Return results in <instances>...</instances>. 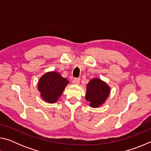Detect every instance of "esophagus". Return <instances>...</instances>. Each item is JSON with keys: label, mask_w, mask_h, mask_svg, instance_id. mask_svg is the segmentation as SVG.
I'll return each mask as SVG.
<instances>
[{"label": "esophagus", "mask_w": 151, "mask_h": 151, "mask_svg": "<svg viewBox=\"0 0 151 151\" xmlns=\"http://www.w3.org/2000/svg\"><path fill=\"white\" fill-rule=\"evenodd\" d=\"M73 83L75 85H78L80 83V78H75L73 80Z\"/></svg>", "instance_id": "obj_1"}]
</instances>
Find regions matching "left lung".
Wrapping results in <instances>:
<instances>
[{
    "mask_svg": "<svg viewBox=\"0 0 151 151\" xmlns=\"http://www.w3.org/2000/svg\"><path fill=\"white\" fill-rule=\"evenodd\" d=\"M111 93V87L106 82L99 78H93L86 85V100L93 108H97L103 104Z\"/></svg>",
    "mask_w": 151,
    "mask_h": 151,
    "instance_id": "1",
    "label": "left lung"
}]
</instances>
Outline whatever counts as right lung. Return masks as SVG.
<instances>
[{
  "label": "right lung",
  "instance_id": "obj_1",
  "mask_svg": "<svg viewBox=\"0 0 151 151\" xmlns=\"http://www.w3.org/2000/svg\"><path fill=\"white\" fill-rule=\"evenodd\" d=\"M69 81L63 77L57 71H49L40 78L38 83V91L45 101L52 104L62 95Z\"/></svg>",
  "mask_w": 151,
  "mask_h": 151
}]
</instances>
